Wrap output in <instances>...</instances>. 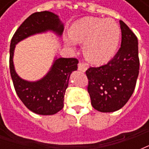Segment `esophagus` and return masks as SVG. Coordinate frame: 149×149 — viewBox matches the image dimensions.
Returning a JSON list of instances; mask_svg holds the SVG:
<instances>
[{"label":"esophagus","mask_w":149,"mask_h":149,"mask_svg":"<svg viewBox=\"0 0 149 149\" xmlns=\"http://www.w3.org/2000/svg\"><path fill=\"white\" fill-rule=\"evenodd\" d=\"M87 69V66L84 65V63L82 62H80L78 64V70H80L81 72H85Z\"/></svg>","instance_id":"obj_1"}]
</instances>
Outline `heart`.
Wrapping results in <instances>:
<instances>
[{
	"label": "heart",
	"mask_w": 149,
	"mask_h": 149,
	"mask_svg": "<svg viewBox=\"0 0 149 149\" xmlns=\"http://www.w3.org/2000/svg\"><path fill=\"white\" fill-rule=\"evenodd\" d=\"M71 40L65 38L68 45L84 43L83 52L88 61L104 64L115 55L118 49L120 29L112 19L84 17L76 21L69 31Z\"/></svg>",
	"instance_id": "1"
}]
</instances>
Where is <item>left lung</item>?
I'll return each mask as SVG.
<instances>
[{
	"instance_id": "8db88e82",
	"label": "left lung",
	"mask_w": 149,
	"mask_h": 149,
	"mask_svg": "<svg viewBox=\"0 0 149 149\" xmlns=\"http://www.w3.org/2000/svg\"><path fill=\"white\" fill-rule=\"evenodd\" d=\"M121 45L106 65L86 71L88 92L94 109L101 112L120 109L134 92L140 68L136 36L122 21Z\"/></svg>"
}]
</instances>
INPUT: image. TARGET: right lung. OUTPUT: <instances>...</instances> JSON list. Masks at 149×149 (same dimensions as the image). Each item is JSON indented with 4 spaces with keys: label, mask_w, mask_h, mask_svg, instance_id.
<instances>
[{
    "label": "right lung",
    "mask_w": 149,
    "mask_h": 149,
    "mask_svg": "<svg viewBox=\"0 0 149 149\" xmlns=\"http://www.w3.org/2000/svg\"><path fill=\"white\" fill-rule=\"evenodd\" d=\"M47 31L61 36L64 25L58 16L49 11L34 13L16 31L9 49V68L16 93L29 109L39 115H53L63 109L69 77L77 69L78 64L76 58H56L49 72L33 82L24 81L17 74L13 61L16 45L29 36Z\"/></svg>",
    "instance_id": "add662e5"
}]
</instances>
